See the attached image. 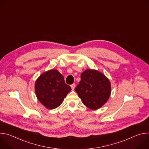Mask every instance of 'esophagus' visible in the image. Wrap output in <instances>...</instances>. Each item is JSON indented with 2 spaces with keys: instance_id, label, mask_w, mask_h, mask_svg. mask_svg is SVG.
<instances>
[{
  "instance_id": "obj_1",
  "label": "esophagus",
  "mask_w": 149,
  "mask_h": 149,
  "mask_svg": "<svg viewBox=\"0 0 149 149\" xmlns=\"http://www.w3.org/2000/svg\"><path fill=\"white\" fill-rule=\"evenodd\" d=\"M71 87L72 90H74V88H75V84H73L71 85Z\"/></svg>"
}]
</instances>
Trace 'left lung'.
<instances>
[{
    "label": "left lung",
    "instance_id": "obj_1",
    "mask_svg": "<svg viewBox=\"0 0 149 149\" xmlns=\"http://www.w3.org/2000/svg\"><path fill=\"white\" fill-rule=\"evenodd\" d=\"M75 91L87 107L97 110L109 100L111 86L104 74L96 70L88 69L81 74V81Z\"/></svg>",
    "mask_w": 149,
    "mask_h": 149
}]
</instances>
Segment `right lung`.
Listing matches in <instances>:
<instances>
[{
    "label": "right lung",
    "instance_id": "obj_1",
    "mask_svg": "<svg viewBox=\"0 0 149 149\" xmlns=\"http://www.w3.org/2000/svg\"><path fill=\"white\" fill-rule=\"evenodd\" d=\"M71 90L70 86L65 83L63 75L54 69L42 73L35 83L36 96L48 109L59 107Z\"/></svg>",
    "mask_w": 149,
    "mask_h": 149
}]
</instances>
